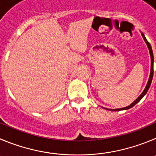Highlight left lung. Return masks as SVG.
Wrapping results in <instances>:
<instances>
[{"instance_id": "obj_1", "label": "left lung", "mask_w": 156, "mask_h": 156, "mask_svg": "<svg viewBox=\"0 0 156 156\" xmlns=\"http://www.w3.org/2000/svg\"><path fill=\"white\" fill-rule=\"evenodd\" d=\"M142 37H143V39L145 40V43H146V44L148 45V49H149V53H150V56H151V73H150V77H149V79H148V83H147V85L146 87H145V88L144 89L143 92L142 93V94L139 95V98H137V99L135 100L134 102H132V104L130 105L127 106V107H125V108H117V109H112L111 111H121V110H126V109H129L133 107L134 105H135V104H137L138 102H139V101H140L141 99H142V98L144 97V95H145V94L147 93V91H148V88H149V87H150L151 85V83H152V78H153V72H154V69H153V62H154V56H153V52H152V47H151V44H149V42L148 41L146 40V38H145V35H144L142 33Z\"/></svg>"}]
</instances>
